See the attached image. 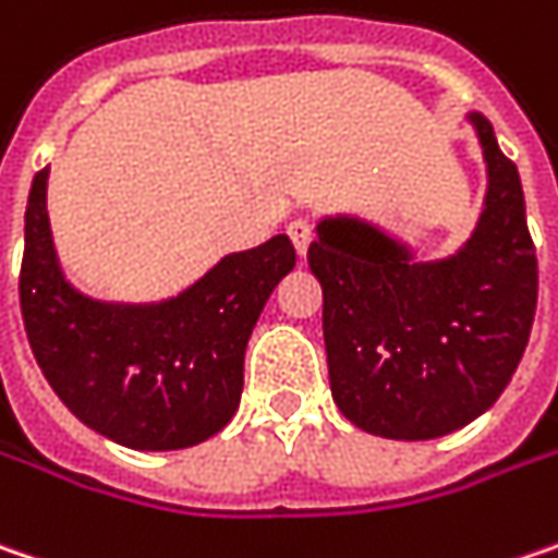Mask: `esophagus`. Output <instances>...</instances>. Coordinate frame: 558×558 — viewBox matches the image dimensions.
Returning a JSON list of instances; mask_svg holds the SVG:
<instances>
[{"mask_svg":"<svg viewBox=\"0 0 558 558\" xmlns=\"http://www.w3.org/2000/svg\"><path fill=\"white\" fill-rule=\"evenodd\" d=\"M289 238L294 241L298 254H307V244L314 241V226L307 219H292L289 222Z\"/></svg>","mask_w":558,"mask_h":558,"instance_id":"obj_1","label":"esophagus"}]
</instances>
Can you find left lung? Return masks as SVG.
<instances>
[{
  "mask_svg": "<svg viewBox=\"0 0 558 558\" xmlns=\"http://www.w3.org/2000/svg\"><path fill=\"white\" fill-rule=\"evenodd\" d=\"M487 207L452 260L414 264L371 226L329 219L307 260L323 286L329 386L354 427L386 439L459 430L502 396L537 311V251L515 162L474 116Z\"/></svg>",
  "mask_w": 558,
  "mask_h": 558,
  "instance_id": "1",
  "label": "left lung"
}]
</instances>
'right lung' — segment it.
I'll use <instances>...</instances> for the list:
<instances>
[{"label": "right lung", "instance_id": "add662e5", "mask_svg": "<svg viewBox=\"0 0 558 558\" xmlns=\"http://www.w3.org/2000/svg\"><path fill=\"white\" fill-rule=\"evenodd\" d=\"M46 172L31 184L17 276L27 342L46 383L77 421L128 449L204 442L235 414L251 329L294 266V244L276 235L232 254L194 289L156 307L97 304L59 272Z\"/></svg>", "mask_w": 558, "mask_h": 558}]
</instances>
